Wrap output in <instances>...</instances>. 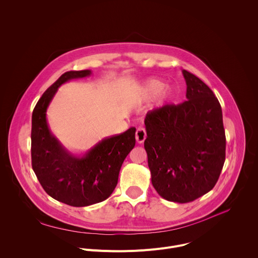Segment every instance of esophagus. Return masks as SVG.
Wrapping results in <instances>:
<instances>
[{
    "label": "esophagus",
    "instance_id": "1",
    "mask_svg": "<svg viewBox=\"0 0 258 258\" xmlns=\"http://www.w3.org/2000/svg\"><path fill=\"white\" fill-rule=\"evenodd\" d=\"M146 139V131L143 127H139L136 131V141L141 144Z\"/></svg>",
    "mask_w": 258,
    "mask_h": 258
}]
</instances>
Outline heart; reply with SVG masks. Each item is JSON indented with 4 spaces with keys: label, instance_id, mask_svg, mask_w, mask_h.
<instances>
[{
    "label": "heart",
    "instance_id": "b5f03b06",
    "mask_svg": "<svg viewBox=\"0 0 258 258\" xmlns=\"http://www.w3.org/2000/svg\"><path fill=\"white\" fill-rule=\"evenodd\" d=\"M158 96L157 105L163 106L174 96V89L171 86H165V83L158 79H148L137 90V97L140 101H149Z\"/></svg>",
    "mask_w": 258,
    "mask_h": 258
}]
</instances>
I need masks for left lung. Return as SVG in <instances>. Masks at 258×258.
I'll return each mask as SVG.
<instances>
[{"label": "left lung", "mask_w": 258, "mask_h": 258, "mask_svg": "<svg viewBox=\"0 0 258 258\" xmlns=\"http://www.w3.org/2000/svg\"><path fill=\"white\" fill-rule=\"evenodd\" d=\"M186 101L167 105L145 118L151 182L169 202L188 203L216 184L225 162L221 105L198 77L182 71Z\"/></svg>", "instance_id": "8db88e82"}]
</instances>
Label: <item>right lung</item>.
Wrapping results in <instances>:
<instances>
[{
    "instance_id": "add662e5",
    "label": "right lung",
    "mask_w": 258,
    "mask_h": 258,
    "mask_svg": "<svg viewBox=\"0 0 258 258\" xmlns=\"http://www.w3.org/2000/svg\"><path fill=\"white\" fill-rule=\"evenodd\" d=\"M91 75L90 70L64 73L44 92L32 113L33 170L51 198L73 207H87L108 199L117 185L124 159L135 146L134 127L103 139L83 155L69 151L51 133L46 113L58 88Z\"/></svg>"
}]
</instances>
